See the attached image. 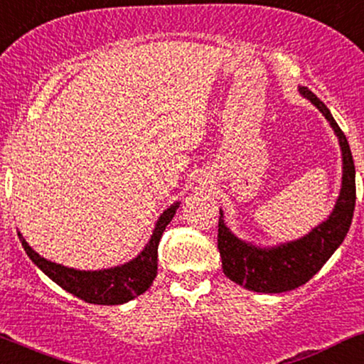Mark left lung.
<instances>
[{
    "label": "left lung",
    "mask_w": 364,
    "mask_h": 364,
    "mask_svg": "<svg viewBox=\"0 0 364 364\" xmlns=\"http://www.w3.org/2000/svg\"><path fill=\"white\" fill-rule=\"evenodd\" d=\"M299 93L321 111L336 133L343 153V181L336 205L326 221L306 236L273 248H258L236 238L225 225L220 210L218 223V250L225 274L240 287L256 293H284L308 283L343 243L351 226L356 203L355 161L345 133L334 121L326 105L313 91L299 86Z\"/></svg>",
    "instance_id": "8db88e82"
}]
</instances>
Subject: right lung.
<instances>
[{
    "label": "right lung",
    "instance_id": "obj_1",
    "mask_svg": "<svg viewBox=\"0 0 364 364\" xmlns=\"http://www.w3.org/2000/svg\"><path fill=\"white\" fill-rule=\"evenodd\" d=\"M178 208L179 203H174L168 210L163 211V215L158 218L148 245L144 246V250L136 258L109 269L80 271L66 268V266L53 263V261H48L38 255L26 243V240L23 238L19 231L18 236L33 263L65 291L75 294L76 298L83 299L86 303L108 304V306L109 304H123L143 294L151 287L153 279L156 278L159 240H161L163 231L173 220Z\"/></svg>",
    "mask_w": 364,
    "mask_h": 364
}]
</instances>
